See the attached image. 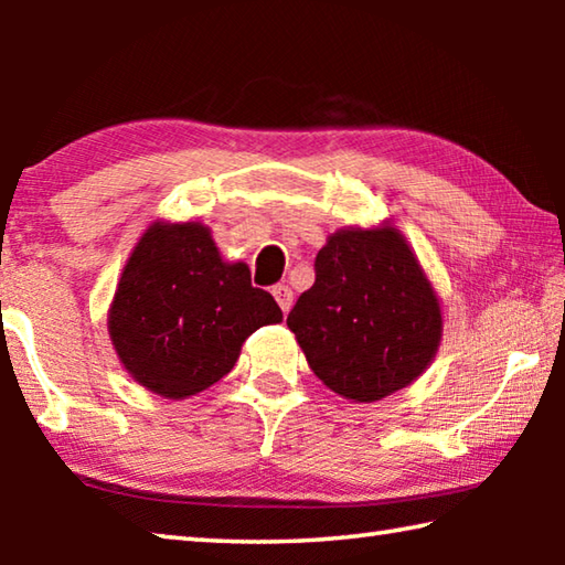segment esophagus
I'll return each mask as SVG.
<instances>
[{
	"label": "esophagus",
	"mask_w": 565,
	"mask_h": 565,
	"mask_svg": "<svg viewBox=\"0 0 565 565\" xmlns=\"http://www.w3.org/2000/svg\"><path fill=\"white\" fill-rule=\"evenodd\" d=\"M274 299H276V303H279L281 306V311L286 313V311H289L291 309V303H294V291L289 289V286H286V284H279V286H274Z\"/></svg>",
	"instance_id": "obj_1"
}]
</instances>
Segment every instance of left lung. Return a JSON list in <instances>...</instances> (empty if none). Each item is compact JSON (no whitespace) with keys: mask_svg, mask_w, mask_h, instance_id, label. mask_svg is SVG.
Wrapping results in <instances>:
<instances>
[{"mask_svg":"<svg viewBox=\"0 0 565 565\" xmlns=\"http://www.w3.org/2000/svg\"><path fill=\"white\" fill-rule=\"evenodd\" d=\"M313 266L286 323L323 386L374 404L414 384L441 347L444 317L406 236L391 222L343 226Z\"/></svg>","mask_w":565,"mask_h":565,"instance_id":"left-lung-1","label":"left lung"}]
</instances>
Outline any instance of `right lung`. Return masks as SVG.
Instances as JSON below:
<instances>
[{"label": "right lung", "instance_id": "obj_1", "mask_svg": "<svg viewBox=\"0 0 565 565\" xmlns=\"http://www.w3.org/2000/svg\"><path fill=\"white\" fill-rule=\"evenodd\" d=\"M281 319L248 266L222 259L206 224L151 222L124 264L107 329L139 386L181 401L224 379L244 341Z\"/></svg>", "mask_w": 565, "mask_h": 565}]
</instances>
